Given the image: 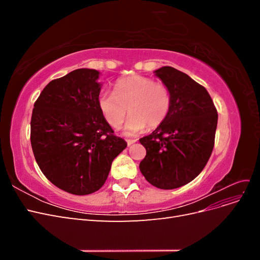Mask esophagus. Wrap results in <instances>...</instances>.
<instances>
[{
    "label": "esophagus",
    "instance_id": "1",
    "mask_svg": "<svg viewBox=\"0 0 260 260\" xmlns=\"http://www.w3.org/2000/svg\"><path fill=\"white\" fill-rule=\"evenodd\" d=\"M137 139H133V140H127V143H128V145L130 146V145H132L133 143H136L137 142Z\"/></svg>",
    "mask_w": 260,
    "mask_h": 260
}]
</instances>
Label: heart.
Here are the masks:
<instances>
[{
  "label": "heart",
  "mask_w": 260,
  "mask_h": 260,
  "mask_svg": "<svg viewBox=\"0 0 260 260\" xmlns=\"http://www.w3.org/2000/svg\"><path fill=\"white\" fill-rule=\"evenodd\" d=\"M98 102L105 120L113 128L120 127L129 109L131 115L123 132L125 136H135L147 125L156 128L164 122L170 111L171 96L167 85L133 75L118 80L115 92H102Z\"/></svg>",
  "instance_id": "1"
}]
</instances>
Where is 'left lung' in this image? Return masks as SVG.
Returning <instances> with one entry per match:
<instances>
[{"label": "left lung", "mask_w": 260, "mask_h": 260, "mask_svg": "<svg viewBox=\"0 0 260 260\" xmlns=\"http://www.w3.org/2000/svg\"><path fill=\"white\" fill-rule=\"evenodd\" d=\"M170 91L166 119L140 139L146 148L140 170L152 185L172 190L198 177L211 155L218 122L207 90L180 70L164 66L154 72Z\"/></svg>", "instance_id": "1"}]
</instances>
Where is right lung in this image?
Instances as JSON below:
<instances>
[{"label":"right lung","mask_w":260,"mask_h":260,"mask_svg":"<svg viewBox=\"0 0 260 260\" xmlns=\"http://www.w3.org/2000/svg\"><path fill=\"white\" fill-rule=\"evenodd\" d=\"M100 72L80 68L52 80L36 101L31 146L43 175L75 195L96 192L127 142L99 107Z\"/></svg>","instance_id":"right-lung-1"}]
</instances>
